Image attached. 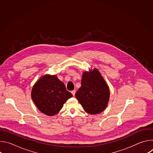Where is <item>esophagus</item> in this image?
<instances>
[{
    "label": "esophagus",
    "mask_w": 153,
    "mask_h": 153,
    "mask_svg": "<svg viewBox=\"0 0 153 153\" xmlns=\"http://www.w3.org/2000/svg\"><path fill=\"white\" fill-rule=\"evenodd\" d=\"M71 93H72V94L73 95V96H75V93H76V90H73V91H71Z\"/></svg>",
    "instance_id": "1"
}]
</instances>
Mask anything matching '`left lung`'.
<instances>
[{"label": "left lung", "instance_id": "obj_1", "mask_svg": "<svg viewBox=\"0 0 153 153\" xmlns=\"http://www.w3.org/2000/svg\"><path fill=\"white\" fill-rule=\"evenodd\" d=\"M109 87L97 69L82 75L81 87L76 97L84 110L89 114H99L105 110L110 99Z\"/></svg>", "mask_w": 153, "mask_h": 153}]
</instances>
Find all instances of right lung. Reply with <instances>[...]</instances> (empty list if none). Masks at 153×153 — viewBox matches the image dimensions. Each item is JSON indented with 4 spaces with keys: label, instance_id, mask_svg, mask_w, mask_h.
Here are the masks:
<instances>
[{
    "label": "right lung",
    "instance_id": "right-lung-1",
    "mask_svg": "<svg viewBox=\"0 0 153 153\" xmlns=\"http://www.w3.org/2000/svg\"><path fill=\"white\" fill-rule=\"evenodd\" d=\"M73 94L56 75L42 76L33 86L31 98L39 110L47 116L59 113Z\"/></svg>",
    "mask_w": 153,
    "mask_h": 153
}]
</instances>
